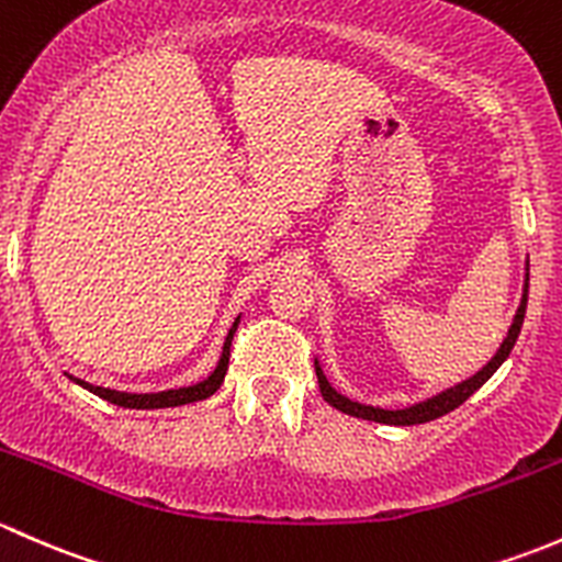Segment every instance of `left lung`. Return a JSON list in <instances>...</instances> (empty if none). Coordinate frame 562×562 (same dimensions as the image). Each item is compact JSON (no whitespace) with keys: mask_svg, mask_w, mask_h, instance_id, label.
<instances>
[{"mask_svg":"<svg viewBox=\"0 0 562 562\" xmlns=\"http://www.w3.org/2000/svg\"><path fill=\"white\" fill-rule=\"evenodd\" d=\"M528 283H530V259H525L522 297H519V308H517V314H514L512 327H508V333H506V338H503V344L497 346L493 360H490L482 370H476V373H473L471 379L460 381V384H454V386H447V390H443V392H438V395H432V397H425V401L414 403V406H406V408H381V406H368V403L351 401V397L340 395V392L335 390L333 384H329V379H327V375H324L322 360H319V357H316L314 368H316V379H319L324 401H327L329 406L344 411V414L357 416V419L381 422V425H422V422H432V419H438V416L449 414V411H454L457 406H460V403H465L468 397H471L473 392L479 390V386L487 384V381L493 379L495 370L501 368L503 362H506L508 355H512L514 344H517V338H519V329H522L525 308H528Z\"/></svg>","mask_w":562,"mask_h":562,"instance_id":"obj_1","label":"left lung"}]
</instances>
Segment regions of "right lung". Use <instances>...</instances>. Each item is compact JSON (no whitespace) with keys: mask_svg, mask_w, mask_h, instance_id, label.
I'll list each match as a JSON object with an SVG mask.
<instances>
[{"mask_svg":"<svg viewBox=\"0 0 562 562\" xmlns=\"http://www.w3.org/2000/svg\"><path fill=\"white\" fill-rule=\"evenodd\" d=\"M238 324H240V314L235 316L233 327H229L227 338H224L222 357H218L216 368H213L205 379L196 381V384L176 386V390H165V392H121V390H105V386L89 384V381L75 379V375H69V373L67 375H69V381H75L78 386L94 392L97 397H102V401L113 403V406H121V408L154 411V408H176V406H187V403L205 401V397H211L213 392L224 384V375H227V366H229V346H233V335H235V329H238Z\"/></svg>","mask_w":562,"mask_h":562,"instance_id":"right-lung-1","label":"right lung"}]
</instances>
